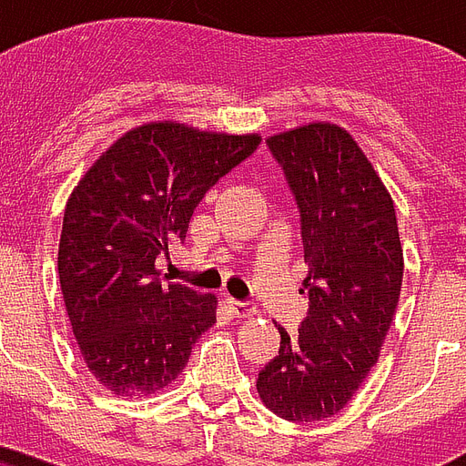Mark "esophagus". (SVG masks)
Returning a JSON list of instances; mask_svg holds the SVG:
<instances>
[{"instance_id": "obj_1", "label": "esophagus", "mask_w": 466, "mask_h": 466, "mask_svg": "<svg viewBox=\"0 0 466 466\" xmlns=\"http://www.w3.org/2000/svg\"><path fill=\"white\" fill-rule=\"evenodd\" d=\"M227 309H229V313H232L234 319H251L254 313H257V309L254 306H249V303H242V301H234V299H227Z\"/></svg>"}]
</instances>
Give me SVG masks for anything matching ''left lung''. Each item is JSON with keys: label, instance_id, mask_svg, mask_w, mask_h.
<instances>
[{"label": "left lung", "instance_id": "obj_1", "mask_svg": "<svg viewBox=\"0 0 466 466\" xmlns=\"http://www.w3.org/2000/svg\"><path fill=\"white\" fill-rule=\"evenodd\" d=\"M301 209L309 316L284 329L257 392L274 415H336L378 363L402 289L395 205L363 147L336 123H309L267 140Z\"/></svg>", "mask_w": 466, "mask_h": 466}]
</instances>
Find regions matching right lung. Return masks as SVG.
Here are the masks:
<instances>
[{
	"label": "right lung",
	"instance_id": "1",
	"mask_svg": "<svg viewBox=\"0 0 466 466\" xmlns=\"http://www.w3.org/2000/svg\"><path fill=\"white\" fill-rule=\"evenodd\" d=\"M259 143V133L153 120L106 147L71 192L58 281L78 350L110 395L163 390L215 326L217 296L163 281L155 259L185 239L207 189Z\"/></svg>",
	"mask_w": 466,
	"mask_h": 466
}]
</instances>
